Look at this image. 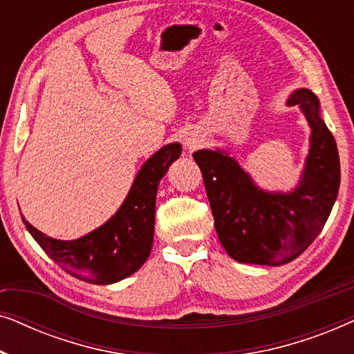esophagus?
Segmentation results:
<instances>
[{
    "instance_id": "esophagus-1",
    "label": "esophagus",
    "mask_w": 354,
    "mask_h": 354,
    "mask_svg": "<svg viewBox=\"0 0 354 354\" xmlns=\"http://www.w3.org/2000/svg\"><path fill=\"white\" fill-rule=\"evenodd\" d=\"M198 145H200V138L196 137V135H192V137L185 138V147L187 149H195Z\"/></svg>"
}]
</instances>
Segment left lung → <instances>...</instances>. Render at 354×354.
<instances>
[{"instance_id":"1","label":"left lung","mask_w":354,"mask_h":354,"mask_svg":"<svg viewBox=\"0 0 354 354\" xmlns=\"http://www.w3.org/2000/svg\"><path fill=\"white\" fill-rule=\"evenodd\" d=\"M297 104L311 127V147L298 187L288 193L261 190L235 158L221 149H200L201 169L217 236L239 263L283 266L298 258L321 234L340 187L335 138L319 114L311 90H295Z\"/></svg>"}]
</instances>
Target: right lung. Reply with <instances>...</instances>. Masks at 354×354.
<instances>
[{
	"instance_id": "1",
	"label": "right lung",
	"mask_w": 354,
	"mask_h": 354,
	"mask_svg": "<svg viewBox=\"0 0 354 354\" xmlns=\"http://www.w3.org/2000/svg\"><path fill=\"white\" fill-rule=\"evenodd\" d=\"M182 153L171 143L153 154L140 169L119 211L98 229L77 240L46 236L24 219L41 250L72 277L106 285L119 282L142 268L148 259L154 235V207L161 178Z\"/></svg>"
}]
</instances>
